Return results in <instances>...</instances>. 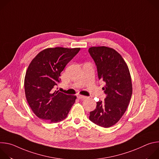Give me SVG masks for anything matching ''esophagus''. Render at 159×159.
Listing matches in <instances>:
<instances>
[{"instance_id":"esophagus-1","label":"esophagus","mask_w":159,"mask_h":159,"mask_svg":"<svg viewBox=\"0 0 159 159\" xmlns=\"http://www.w3.org/2000/svg\"><path fill=\"white\" fill-rule=\"evenodd\" d=\"M77 98L79 99H85L87 98L86 96H82V95H78L77 96Z\"/></svg>"}]
</instances>
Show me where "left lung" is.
<instances>
[{
  "mask_svg": "<svg viewBox=\"0 0 159 159\" xmlns=\"http://www.w3.org/2000/svg\"><path fill=\"white\" fill-rule=\"evenodd\" d=\"M89 52L97 66L98 77L105 83L102 89L107 95L104 101L97 102L96 108L90 112L89 120L109 128L121 118L132 95V82L128 66L121 55L113 48L93 47Z\"/></svg>",
  "mask_w": 159,
  "mask_h": 159,
  "instance_id": "left-lung-1",
  "label": "left lung"
}]
</instances>
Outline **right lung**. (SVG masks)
<instances>
[{"mask_svg":"<svg viewBox=\"0 0 159 159\" xmlns=\"http://www.w3.org/2000/svg\"><path fill=\"white\" fill-rule=\"evenodd\" d=\"M80 48L55 47L40 52L29 65L25 78L27 101L35 115L50 123L60 122L67 115L77 96L66 95L54 87L60 82L65 66Z\"/></svg>","mask_w":159,"mask_h":159,"instance_id":"1","label":"right lung"}]
</instances>
